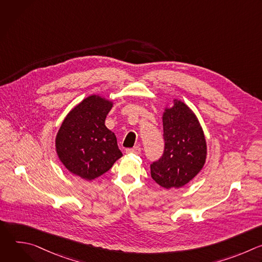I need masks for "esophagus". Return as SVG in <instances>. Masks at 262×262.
<instances>
[{
	"instance_id": "esophagus-1",
	"label": "esophagus",
	"mask_w": 262,
	"mask_h": 262,
	"mask_svg": "<svg viewBox=\"0 0 262 262\" xmlns=\"http://www.w3.org/2000/svg\"><path fill=\"white\" fill-rule=\"evenodd\" d=\"M126 154H135V155H139L141 152V148L139 146H135L133 148H127L125 150Z\"/></svg>"
}]
</instances>
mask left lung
<instances>
[{
    "label": "left lung",
    "mask_w": 262,
    "mask_h": 262,
    "mask_svg": "<svg viewBox=\"0 0 262 262\" xmlns=\"http://www.w3.org/2000/svg\"><path fill=\"white\" fill-rule=\"evenodd\" d=\"M163 127L164 154L151 164V177L165 189H178L202 170L207 155L206 140L194 112L178 99L173 100L171 107H165Z\"/></svg>",
    "instance_id": "obj_1"
}]
</instances>
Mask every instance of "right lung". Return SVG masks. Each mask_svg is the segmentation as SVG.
<instances>
[{"instance_id": "obj_1", "label": "right lung", "mask_w": 262, "mask_h": 262, "mask_svg": "<svg viewBox=\"0 0 262 262\" xmlns=\"http://www.w3.org/2000/svg\"><path fill=\"white\" fill-rule=\"evenodd\" d=\"M113 101L90 95L74 106L56 136V151L65 168L85 180H93L122 157L117 139L105 125Z\"/></svg>"}]
</instances>
